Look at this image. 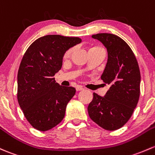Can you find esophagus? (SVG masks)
<instances>
[{
    "mask_svg": "<svg viewBox=\"0 0 155 155\" xmlns=\"http://www.w3.org/2000/svg\"><path fill=\"white\" fill-rule=\"evenodd\" d=\"M76 90L77 91H80L84 90V88H83L82 87H81V86H77V87H76Z\"/></svg>",
    "mask_w": 155,
    "mask_h": 155,
    "instance_id": "esophagus-1",
    "label": "esophagus"
}]
</instances>
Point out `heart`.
I'll return each instance as SVG.
<instances>
[{
    "mask_svg": "<svg viewBox=\"0 0 155 155\" xmlns=\"http://www.w3.org/2000/svg\"><path fill=\"white\" fill-rule=\"evenodd\" d=\"M72 50H73L72 49H70L69 50H68V51L66 52V53H65V56H69V55L71 54V52H72Z\"/></svg>",
    "mask_w": 155,
    "mask_h": 155,
    "instance_id": "obj_1",
    "label": "heart"
}]
</instances>
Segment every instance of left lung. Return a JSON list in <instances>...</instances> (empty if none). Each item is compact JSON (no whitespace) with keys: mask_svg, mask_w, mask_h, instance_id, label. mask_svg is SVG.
I'll return each instance as SVG.
<instances>
[{"mask_svg":"<svg viewBox=\"0 0 155 155\" xmlns=\"http://www.w3.org/2000/svg\"><path fill=\"white\" fill-rule=\"evenodd\" d=\"M92 38L103 44L107 61L101 79L110 88L105 97L94 93L87 107L91 119L108 131L123 127L132 115L140 93V72L131 48L121 38L110 33H98Z\"/></svg>","mask_w":155,"mask_h":155,"instance_id":"left-lung-1","label":"left lung"}]
</instances>
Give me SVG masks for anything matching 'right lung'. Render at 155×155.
Listing matches in <instances>:
<instances>
[{"label": "right lung", "instance_id": "right-lung-1", "mask_svg": "<svg viewBox=\"0 0 155 155\" xmlns=\"http://www.w3.org/2000/svg\"><path fill=\"white\" fill-rule=\"evenodd\" d=\"M81 41L79 37L45 35L36 39L23 56L18 72V102L27 121L38 131L51 129L64 119L76 89L59 85L54 76L61 68L65 52Z\"/></svg>", "mask_w": 155, "mask_h": 155}]
</instances>
